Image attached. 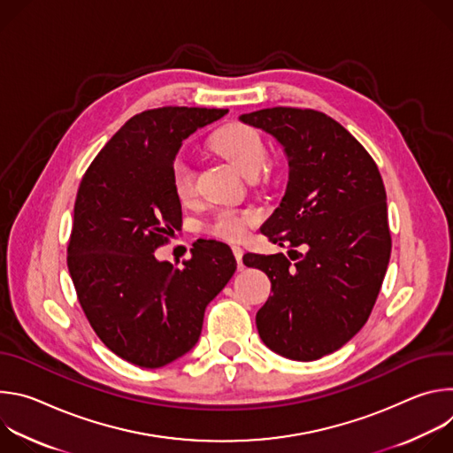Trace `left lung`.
Returning a JSON list of instances; mask_svg holds the SVG:
<instances>
[{
	"mask_svg": "<svg viewBox=\"0 0 453 453\" xmlns=\"http://www.w3.org/2000/svg\"><path fill=\"white\" fill-rule=\"evenodd\" d=\"M210 116L211 109L175 105L133 116L77 191L68 269L79 303L98 339L140 367H163L196 346L208 303L233 276L220 278V257L231 265L220 242L172 262L154 256L182 226L175 154Z\"/></svg>",
	"mask_w": 453,
	"mask_h": 453,
	"instance_id": "8db88e82",
	"label": "left lung"
}]
</instances>
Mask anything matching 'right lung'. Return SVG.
I'll return each instance as SVG.
<instances>
[{"label": "right lung", "mask_w": 453, "mask_h": 453, "mask_svg": "<svg viewBox=\"0 0 453 453\" xmlns=\"http://www.w3.org/2000/svg\"><path fill=\"white\" fill-rule=\"evenodd\" d=\"M285 149V197L262 234L288 240V256H247L271 283L256 328L274 353L311 362L341 349L376 303L389 265L387 196L367 150L325 112L271 107L243 114Z\"/></svg>", "instance_id": "1"}]
</instances>
